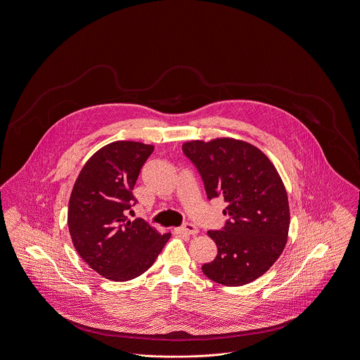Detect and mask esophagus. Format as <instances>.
<instances>
[{
	"label": "esophagus",
	"mask_w": 360,
	"mask_h": 360,
	"mask_svg": "<svg viewBox=\"0 0 360 360\" xmlns=\"http://www.w3.org/2000/svg\"><path fill=\"white\" fill-rule=\"evenodd\" d=\"M174 232H175L176 235L193 236V235H198V233H199V229H198V226H195L193 224H185L184 226H179V228L174 229Z\"/></svg>",
	"instance_id": "esophagus-1"
}]
</instances>
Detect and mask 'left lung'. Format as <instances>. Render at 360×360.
Segmentation results:
<instances>
[{"instance_id":"1","label":"left lung","mask_w":360,"mask_h":360,"mask_svg":"<svg viewBox=\"0 0 360 360\" xmlns=\"http://www.w3.org/2000/svg\"><path fill=\"white\" fill-rule=\"evenodd\" d=\"M182 150L199 169L207 198H224L229 217L222 231H208L218 254L201 266L202 274L229 287L258 279L278 261L290 226L276 167L257 146L235 138L188 141Z\"/></svg>"}]
</instances>
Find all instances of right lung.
Masks as SVG:
<instances>
[{
  "instance_id": "right-lung-1",
  "label": "right lung",
  "mask_w": 360,
  "mask_h": 360,
  "mask_svg": "<svg viewBox=\"0 0 360 360\" xmlns=\"http://www.w3.org/2000/svg\"><path fill=\"white\" fill-rule=\"evenodd\" d=\"M153 149L142 142H112L89 158L75 182L68 210L72 241L89 268L106 279L141 276L171 236L142 218H128L132 189Z\"/></svg>"
}]
</instances>
